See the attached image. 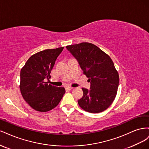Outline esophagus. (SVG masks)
Segmentation results:
<instances>
[{
  "label": "esophagus",
  "instance_id": "34e87169",
  "mask_svg": "<svg viewBox=\"0 0 149 149\" xmlns=\"http://www.w3.org/2000/svg\"><path fill=\"white\" fill-rule=\"evenodd\" d=\"M72 89H73V88L70 87V86H67V87H66V89H67V90H71Z\"/></svg>",
  "mask_w": 149,
  "mask_h": 149
}]
</instances>
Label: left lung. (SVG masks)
I'll list each match as a JSON object with an SVG mask.
<instances>
[{"instance_id":"1","label":"left lung","mask_w":149,"mask_h":149,"mask_svg":"<svg viewBox=\"0 0 149 149\" xmlns=\"http://www.w3.org/2000/svg\"><path fill=\"white\" fill-rule=\"evenodd\" d=\"M89 78L90 89L82 88L83 96L79 106L91 113H99L109 107L119 86L118 72L109 55L94 44L83 42L66 46Z\"/></svg>"}]
</instances>
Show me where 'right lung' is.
<instances>
[{
  "label": "right lung",
  "instance_id": "add662e5",
  "mask_svg": "<svg viewBox=\"0 0 149 149\" xmlns=\"http://www.w3.org/2000/svg\"><path fill=\"white\" fill-rule=\"evenodd\" d=\"M63 48L47 49L35 53L21 69V94L25 101L36 111L47 112L53 109L65 93L64 88L48 84L44 80L51 78V71Z\"/></svg>",
  "mask_w": 149,
  "mask_h": 149
}]
</instances>
